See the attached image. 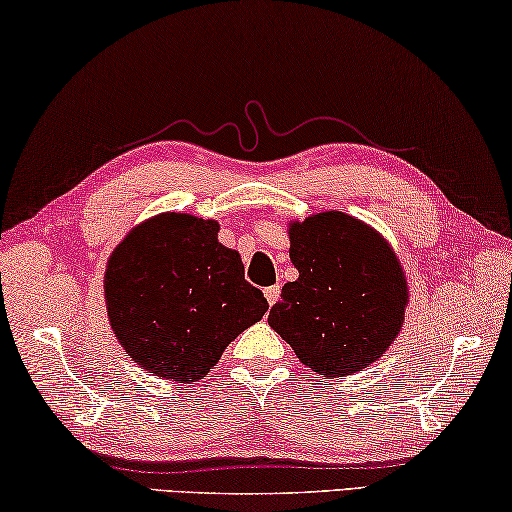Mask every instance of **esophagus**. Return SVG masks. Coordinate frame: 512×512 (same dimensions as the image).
<instances>
[{"instance_id":"1","label":"esophagus","mask_w":512,"mask_h":512,"mask_svg":"<svg viewBox=\"0 0 512 512\" xmlns=\"http://www.w3.org/2000/svg\"><path fill=\"white\" fill-rule=\"evenodd\" d=\"M264 296L269 300V305H275L280 300V285H273V287H266L264 289Z\"/></svg>"}]
</instances>
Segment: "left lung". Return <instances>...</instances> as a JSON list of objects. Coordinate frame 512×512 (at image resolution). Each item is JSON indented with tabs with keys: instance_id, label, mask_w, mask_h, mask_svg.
Listing matches in <instances>:
<instances>
[{
	"instance_id": "1",
	"label": "left lung",
	"mask_w": 512,
	"mask_h": 512,
	"mask_svg": "<svg viewBox=\"0 0 512 512\" xmlns=\"http://www.w3.org/2000/svg\"><path fill=\"white\" fill-rule=\"evenodd\" d=\"M298 280L282 287L269 326L321 376H348L376 362L399 335L408 285L376 230L342 212L289 225Z\"/></svg>"
}]
</instances>
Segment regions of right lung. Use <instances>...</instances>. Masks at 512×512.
<instances>
[{"instance_id":"add662e5","label":"right lung","mask_w":512,"mask_h":512,"mask_svg":"<svg viewBox=\"0 0 512 512\" xmlns=\"http://www.w3.org/2000/svg\"><path fill=\"white\" fill-rule=\"evenodd\" d=\"M104 296L113 335L134 362L180 383L205 378L269 310L243 278L237 250L218 243V223L173 212L134 227L113 250Z\"/></svg>"}]
</instances>
